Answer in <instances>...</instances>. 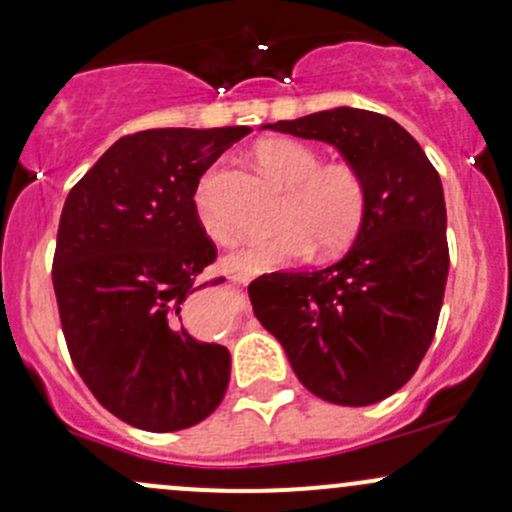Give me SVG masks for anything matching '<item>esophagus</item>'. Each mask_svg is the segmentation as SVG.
Segmentation results:
<instances>
[{
  "instance_id": "obj_1",
  "label": "esophagus",
  "mask_w": 512,
  "mask_h": 512,
  "mask_svg": "<svg viewBox=\"0 0 512 512\" xmlns=\"http://www.w3.org/2000/svg\"><path fill=\"white\" fill-rule=\"evenodd\" d=\"M231 279L236 281V284H245V281H248V276H245V274H233Z\"/></svg>"
}]
</instances>
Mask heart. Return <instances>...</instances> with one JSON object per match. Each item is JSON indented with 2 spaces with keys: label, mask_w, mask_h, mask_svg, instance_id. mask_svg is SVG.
<instances>
[{
  "label": "heart",
  "mask_w": 512,
  "mask_h": 512,
  "mask_svg": "<svg viewBox=\"0 0 512 512\" xmlns=\"http://www.w3.org/2000/svg\"><path fill=\"white\" fill-rule=\"evenodd\" d=\"M252 158L267 178L286 187L276 223L279 233L252 240L226 264L240 272L301 260L315 248L317 255H337L363 231L368 214V187L354 163L320 161L310 144L289 137L262 139L252 146ZM216 173L202 175L195 190V211L202 231L214 243L231 245L236 228L226 221L214 199Z\"/></svg>",
  "instance_id": "1"
}]
</instances>
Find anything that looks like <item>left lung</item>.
<instances>
[{
  "label": "left lung",
  "instance_id": "left-lung-1",
  "mask_svg": "<svg viewBox=\"0 0 512 512\" xmlns=\"http://www.w3.org/2000/svg\"><path fill=\"white\" fill-rule=\"evenodd\" d=\"M267 127L337 146L363 173L368 214L339 262L252 281V310L305 390L342 407L380 402L409 383L438 327L450 269L438 170L407 129L370 110Z\"/></svg>",
  "mask_w": 512,
  "mask_h": 512
}]
</instances>
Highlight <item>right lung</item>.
<instances>
[{
	"label": "right lung",
	"instance_id": "add662e5",
	"mask_svg": "<svg viewBox=\"0 0 512 512\" xmlns=\"http://www.w3.org/2000/svg\"><path fill=\"white\" fill-rule=\"evenodd\" d=\"M250 127L144 129L117 139L72 187L52 260L60 322L93 397L129 426L204 421L231 380L226 346L185 330L216 245L195 211L199 178Z\"/></svg>",
	"mask_w": 512,
	"mask_h": 512
}]
</instances>
